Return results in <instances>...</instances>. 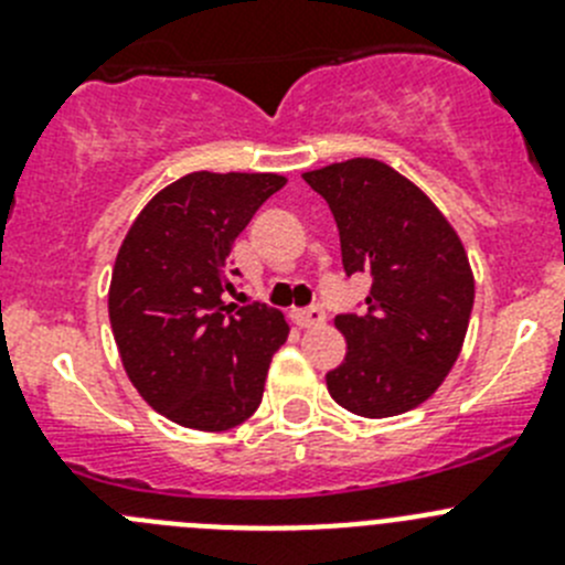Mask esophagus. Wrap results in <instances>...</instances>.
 Returning <instances> with one entry per match:
<instances>
[{
  "instance_id": "esophagus-1",
  "label": "esophagus",
  "mask_w": 565,
  "mask_h": 565,
  "mask_svg": "<svg viewBox=\"0 0 565 565\" xmlns=\"http://www.w3.org/2000/svg\"><path fill=\"white\" fill-rule=\"evenodd\" d=\"M291 319L297 322L299 328H317L326 322V311L319 306H311V308H297V311H291Z\"/></svg>"
}]
</instances>
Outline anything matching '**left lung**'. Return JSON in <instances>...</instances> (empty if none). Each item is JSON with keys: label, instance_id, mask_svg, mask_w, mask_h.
<instances>
[{"label": "left lung", "instance_id": "left-lung-1", "mask_svg": "<svg viewBox=\"0 0 565 565\" xmlns=\"http://www.w3.org/2000/svg\"><path fill=\"white\" fill-rule=\"evenodd\" d=\"M339 228L348 277L367 274L362 313H339L348 353L328 393L364 418L407 413L450 373L467 337L476 282L456 228L404 174L353 158L302 174Z\"/></svg>", "mask_w": 565, "mask_h": 565}]
</instances>
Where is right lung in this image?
<instances>
[{"label":"right lung","mask_w":565,"mask_h":565,"mask_svg":"<svg viewBox=\"0 0 565 565\" xmlns=\"http://www.w3.org/2000/svg\"><path fill=\"white\" fill-rule=\"evenodd\" d=\"M282 174L192 172L154 194L115 257L109 326L143 402L192 430L221 433L263 402L288 322L263 302L234 306V239Z\"/></svg>","instance_id":"obj_1"}]
</instances>
